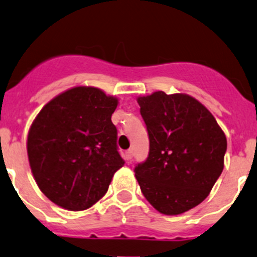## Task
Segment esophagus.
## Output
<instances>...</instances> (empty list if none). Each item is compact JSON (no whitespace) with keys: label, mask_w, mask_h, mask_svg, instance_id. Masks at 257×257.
Wrapping results in <instances>:
<instances>
[{"label":"esophagus","mask_w":257,"mask_h":257,"mask_svg":"<svg viewBox=\"0 0 257 257\" xmlns=\"http://www.w3.org/2000/svg\"><path fill=\"white\" fill-rule=\"evenodd\" d=\"M132 159H133V150H126L125 151V160L128 161H132Z\"/></svg>","instance_id":"obj_1"}]
</instances>
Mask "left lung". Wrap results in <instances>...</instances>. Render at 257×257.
<instances>
[{
  "instance_id": "left-lung-1",
  "label": "left lung",
  "mask_w": 257,
  "mask_h": 257,
  "mask_svg": "<svg viewBox=\"0 0 257 257\" xmlns=\"http://www.w3.org/2000/svg\"><path fill=\"white\" fill-rule=\"evenodd\" d=\"M150 151L136 167L147 201L178 215L207 198L224 169L226 138L212 113L190 94L156 91L137 98Z\"/></svg>"
}]
</instances>
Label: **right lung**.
<instances>
[{"instance_id": "add662e5", "label": "right lung", "mask_w": 257, "mask_h": 257, "mask_svg": "<svg viewBox=\"0 0 257 257\" xmlns=\"http://www.w3.org/2000/svg\"><path fill=\"white\" fill-rule=\"evenodd\" d=\"M118 98L75 86L42 108L29 128L27 154L38 187L56 206L79 212L106 194L124 165L112 114Z\"/></svg>"}]
</instances>
